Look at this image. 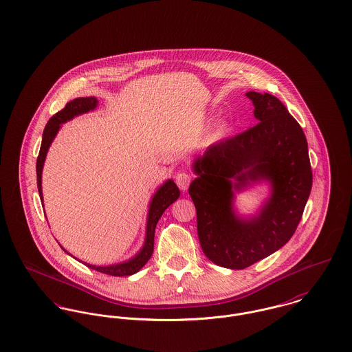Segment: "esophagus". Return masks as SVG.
I'll return each instance as SVG.
<instances>
[{"mask_svg":"<svg viewBox=\"0 0 352 352\" xmlns=\"http://www.w3.org/2000/svg\"><path fill=\"white\" fill-rule=\"evenodd\" d=\"M190 181H192V177H190V174H188V173H178L177 177H175V182H177L178 188H179L182 192L188 190V188H189V185H190Z\"/></svg>","mask_w":352,"mask_h":352,"instance_id":"obj_1","label":"esophagus"}]
</instances>
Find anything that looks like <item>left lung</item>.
<instances>
[{"instance_id": "1", "label": "left lung", "mask_w": 352, "mask_h": 352, "mask_svg": "<svg viewBox=\"0 0 352 352\" xmlns=\"http://www.w3.org/2000/svg\"><path fill=\"white\" fill-rule=\"evenodd\" d=\"M258 124L220 140L195 159L189 195L206 258L231 270L245 269L283 247L302 217L312 189L308 143L300 124L272 94L248 91ZM267 182L271 195L258 214L243 218L234 195Z\"/></svg>"}]
</instances>
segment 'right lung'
Returning <instances> with one entry per match:
<instances>
[{
  "mask_svg": "<svg viewBox=\"0 0 352 352\" xmlns=\"http://www.w3.org/2000/svg\"><path fill=\"white\" fill-rule=\"evenodd\" d=\"M97 105H98V100L96 97H79V98H76V100L67 102L66 107L60 112H58L56 115H54L52 118L48 120V122L44 128V132H43V140H41V146H40L39 157H38V162H36L38 189H39L41 201H43L41 173H43L44 160L47 157L48 148H50L51 143L54 142L56 133L59 132L62 124L77 118L79 115L94 111L97 108ZM179 195H181L179 189L174 184L173 179H167L162 186H159V189L155 192V195H153V198L150 201L148 214H147V224H146V237H144L143 247L139 250V252L135 256H132L131 259H128L125 262L116 263V265H109V266H94V265H90V263H86V262H82V263L85 266H87L89 269H93V270L100 272V273L113 275V276H126V275L138 273L148 262V259L151 258V255L154 252V236H155V228H157V221H159L160 216L163 214V212L173 202H175L178 199ZM43 206H44V204H43ZM69 255H72V254H69ZM77 261H79V259H77Z\"/></svg>",
  "mask_w": 352,
  "mask_h": 352,
  "instance_id": "1",
  "label": "right lung"
}]
</instances>
